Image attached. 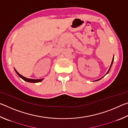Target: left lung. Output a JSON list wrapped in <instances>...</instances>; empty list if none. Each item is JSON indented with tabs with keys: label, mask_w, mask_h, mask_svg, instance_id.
<instances>
[{
	"label": "left lung",
	"mask_w": 128,
	"mask_h": 128,
	"mask_svg": "<svg viewBox=\"0 0 128 128\" xmlns=\"http://www.w3.org/2000/svg\"><path fill=\"white\" fill-rule=\"evenodd\" d=\"M114 60V58H113V59H112V62H111V66H110V68H109V70H108V72H107V73H106V74H108V72H109V71H110V69H111V66H112V63H113ZM103 77H104V76H103ZM103 77H102V78H100V79H98V80H95V81H99V80H100V79H102V78H103Z\"/></svg>",
	"instance_id": "8db88e82"
}]
</instances>
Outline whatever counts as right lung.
<instances>
[{
    "mask_svg": "<svg viewBox=\"0 0 128 128\" xmlns=\"http://www.w3.org/2000/svg\"><path fill=\"white\" fill-rule=\"evenodd\" d=\"M15 71H16V72L17 74L18 75V76L20 77V78H21L22 80H24V81H26V82H32V83H36V82H40V81H42V80H43V78L42 79H38V80H35V79H30V78H26L25 77L22 76V75H21L20 73H18V72L16 70V69H14Z\"/></svg>",
    "mask_w": 128,
    "mask_h": 128,
    "instance_id": "add662e5",
    "label": "right lung"
}]
</instances>
